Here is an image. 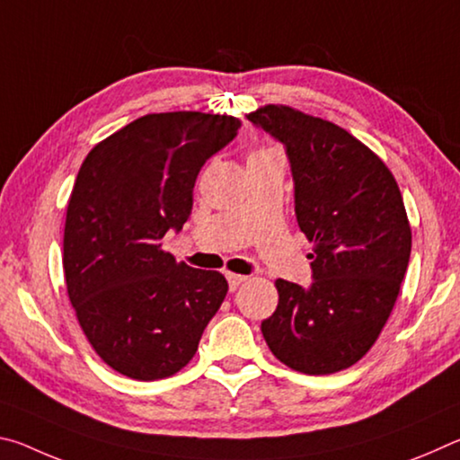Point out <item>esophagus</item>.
<instances>
[{
  "label": "esophagus",
  "mask_w": 460,
  "mask_h": 460,
  "mask_svg": "<svg viewBox=\"0 0 460 460\" xmlns=\"http://www.w3.org/2000/svg\"><path fill=\"white\" fill-rule=\"evenodd\" d=\"M227 279H229V288H231V292H235L237 288L243 284V282H247V276H243V274H233V271H229L227 274Z\"/></svg>",
  "instance_id": "obj_1"
}]
</instances>
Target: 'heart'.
Returning <instances> with one entry per match:
<instances>
[{
  "instance_id": "1",
  "label": "heart",
  "mask_w": 460,
  "mask_h": 460,
  "mask_svg": "<svg viewBox=\"0 0 460 460\" xmlns=\"http://www.w3.org/2000/svg\"><path fill=\"white\" fill-rule=\"evenodd\" d=\"M268 152H278V150H276V147H271V146H261L253 154H268Z\"/></svg>"
}]
</instances>
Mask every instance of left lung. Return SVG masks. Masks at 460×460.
I'll list each match as a JSON object with an SVG mask.
<instances>
[{
    "mask_svg": "<svg viewBox=\"0 0 460 460\" xmlns=\"http://www.w3.org/2000/svg\"><path fill=\"white\" fill-rule=\"evenodd\" d=\"M247 119L286 146L296 219L313 243V286L276 279L278 308L261 323L270 351L306 376L351 367L377 341L411 252V229L392 170L347 129L290 105Z\"/></svg>",
    "mask_w": 460,
    "mask_h": 460,
    "instance_id": "8db88e82",
    "label": "left lung"
}]
</instances>
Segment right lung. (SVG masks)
Masks as SVG:
<instances>
[{"mask_svg":"<svg viewBox=\"0 0 460 460\" xmlns=\"http://www.w3.org/2000/svg\"><path fill=\"white\" fill-rule=\"evenodd\" d=\"M233 115L147 113L87 154L68 197L62 268L84 337L137 381L174 376L227 296L221 271L162 249L192 211L205 162L237 136Z\"/></svg>","mask_w":460,"mask_h":460,"instance_id":"obj_1","label":"right lung"}]
</instances>
